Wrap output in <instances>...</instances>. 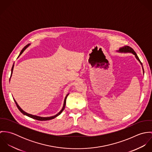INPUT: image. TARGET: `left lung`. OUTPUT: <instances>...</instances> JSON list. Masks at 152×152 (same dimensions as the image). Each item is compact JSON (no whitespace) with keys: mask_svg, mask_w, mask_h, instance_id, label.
Segmentation results:
<instances>
[{"mask_svg":"<svg viewBox=\"0 0 152 152\" xmlns=\"http://www.w3.org/2000/svg\"><path fill=\"white\" fill-rule=\"evenodd\" d=\"M118 51L121 52V53H132L133 54H134V55L135 56V57L136 58V59L140 62V63L141 64V65H142V63L140 62V61L139 57H137L136 53L135 51L133 50V49L132 48L129 46H124V47H121V48H119V51ZM142 68H143V66H142ZM143 74H144V70H143Z\"/></svg>","mask_w":152,"mask_h":152,"instance_id":"obj_1","label":"left lung"}]
</instances>
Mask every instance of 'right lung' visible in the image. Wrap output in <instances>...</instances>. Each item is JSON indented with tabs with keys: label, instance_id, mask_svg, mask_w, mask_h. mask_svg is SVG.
Wrapping results in <instances>:
<instances>
[{
	"label": "right lung",
	"instance_id": "add662e5",
	"mask_svg": "<svg viewBox=\"0 0 152 152\" xmlns=\"http://www.w3.org/2000/svg\"><path fill=\"white\" fill-rule=\"evenodd\" d=\"M30 44H27V45H26L23 49H22V51H21V52H20V54H19V57H19V56L22 54V53H23V51L29 46V45H30ZM13 67H14V64L12 66V72H11V75H10V78H11V77H12V73H13ZM68 94H68L66 95V96H65V99H64V105H63V108L62 109L57 113V114H56V115H54V116H50V117H42V116H36V115H31V114H29V113H27V112H24L23 109H22L19 106V105L18 104V103L16 102V101L14 99V101H15V103H16V106H17V107H18V108L19 109V110L22 112L23 114H24V115H26V116H28V117H30V118H33V119H36V120H38V121H48V120H51V119H54V118H56L57 116H58L59 115H60L61 113V112L64 110V109L65 108V104H66V98H67V96H68Z\"/></svg>",
	"mask_w": 152,
	"mask_h": 152
}]
</instances>
